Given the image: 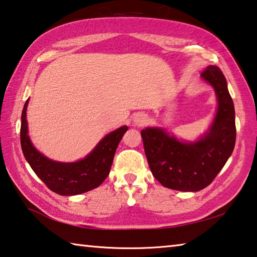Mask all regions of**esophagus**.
Here are the masks:
<instances>
[{"label": "esophagus", "instance_id": "esophagus-1", "mask_svg": "<svg viewBox=\"0 0 257 257\" xmlns=\"http://www.w3.org/2000/svg\"><path fill=\"white\" fill-rule=\"evenodd\" d=\"M147 121H148V119H147V117L145 115H137L136 118H134V123H136L139 126L146 125Z\"/></svg>", "mask_w": 257, "mask_h": 257}]
</instances>
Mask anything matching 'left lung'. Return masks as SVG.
<instances>
[{
    "mask_svg": "<svg viewBox=\"0 0 257 257\" xmlns=\"http://www.w3.org/2000/svg\"><path fill=\"white\" fill-rule=\"evenodd\" d=\"M201 75L214 88L219 103L213 124L204 138L187 145L160 128L141 131L152 175L161 185L172 190H203L217 177L235 148V108L226 78L214 65L206 67Z\"/></svg>",
    "mask_w": 257,
    "mask_h": 257,
    "instance_id": "1",
    "label": "left lung"
}]
</instances>
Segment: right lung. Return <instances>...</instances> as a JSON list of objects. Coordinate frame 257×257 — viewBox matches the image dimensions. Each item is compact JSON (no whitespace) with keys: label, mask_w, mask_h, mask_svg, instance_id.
<instances>
[{"label":"right lung","mask_w":257,"mask_h":257,"mask_svg":"<svg viewBox=\"0 0 257 257\" xmlns=\"http://www.w3.org/2000/svg\"><path fill=\"white\" fill-rule=\"evenodd\" d=\"M27 105L28 100L26 101L21 114V149L30 167L45 185L60 195L81 194L100 185L110 172L117 146L127 131V126H121L106 136L84 159L71 164L57 163L44 157L31 145L30 139L27 136Z\"/></svg>","instance_id":"add662e5"}]
</instances>
